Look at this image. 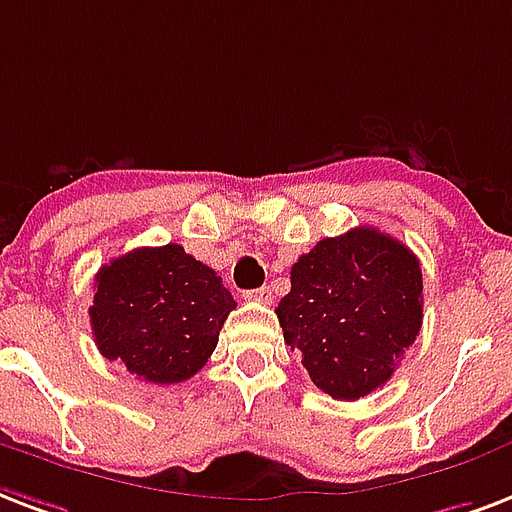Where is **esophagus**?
<instances>
[{
  "label": "esophagus",
  "instance_id": "obj_1",
  "mask_svg": "<svg viewBox=\"0 0 512 512\" xmlns=\"http://www.w3.org/2000/svg\"><path fill=\"white\" fill-rule=\"evenodd\" d=\"M247 298L257 300V303H268V300H271V290H268V287H260V290H249Z\"/></svg>",
  "mask_w": 512,
  "mask_h": 512
}]
</instances>
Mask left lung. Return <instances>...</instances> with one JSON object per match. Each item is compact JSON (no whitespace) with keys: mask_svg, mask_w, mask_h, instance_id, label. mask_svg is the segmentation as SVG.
I'll list each match as a JSON object with an SVG mask.
<instances>
[{"mask_svg":"<svg viewBox=\"0 0 512 512\" xmlns=\"http://www.w3.org/2000/svg\"><path fill=\"white\" fill-rule=\"evenodd\" d=\"M290 282L276 317L311 381L335 400H360L384 386L424 317L411 249L362 225L300 255Z\"/></svg>","mask_w":512,"mask_h":512,"instance_id":"left-lung-1","label":"left lung"}]
</instances>
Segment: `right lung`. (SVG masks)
Instances as JSON below:
<instances>
[{
    "label": "right lung",
    "mask_w": 512,
    "mask_h": 512,
    "mask_svg": "<svg viewBox=\"0 0 512 512\" xmlns=\"http://www.w3.org/2000/svg\"><path fill=\"white\" fill-rule=\"evenodd\" d=\"M233 308L217 271L166 244L101 265L88 314L107 360L150 384H179L212 357Z\"/></svg>",
    "instance_id": "1"
}]
</instances>
